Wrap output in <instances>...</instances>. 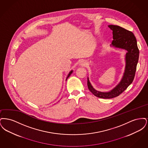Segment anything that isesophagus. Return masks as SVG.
I'll list each match as a JSON object with an SVG mask.
<instances>
[{"mask_svg": "<svg viewBox=\"0 0 148 148\" xmlns=\"http://www.w3.org/2000/svg\"><path fill=\"white\" fill-rule=\"evenodd\" d=\"M86 62H85V61H81L80 62V65H81V66H85L86 65Z\"/></svg>", "mask_w": 148, "mask_h": 148, "instance_id": "1", "label": "esophagus"}]
</instances>
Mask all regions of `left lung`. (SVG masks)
Instances as JSON below:
<instances>
[{
  "instance_id": "obj_1",
  "label": "left lung",
  "mask_w": 148,
  "mask_h": 148,
  "mask_svg": "<svg viewBox=\"0 0 148 148\" xmlns=\"http://www.w3.org/2000/svg\"><path fill=\"white\" fill-rule=\"evenodd\" d=\"M108 27L113 30V40L111 45L127 51L125 56L126 64L125 71L121 81L110 92H101L96 90L92 86L88 77L87 84L89 90L95 97L103 99L113 98L119 96L132 83L139 56L136 39L132 32L118 25H109Z\"/></svg>"
}]
</instances>
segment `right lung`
I'll return each mask as SVG.
<instances>
[{
  "mask_svg": "<svg viewBox=\"0 0 148 148\" xmlns=\"http://www.w3.org/2000/svg\"><path fill=\"white\" fill-rule=\"evenodd\" d=\"M73 73V71H71L70 72H69V74H68V77H66V80H67V79L68 78V77H70V75H71V74Z\"/></svg>",
  "mask_w": 148,
  "mask_h": 148,
  "instance_id": "right-lung-1",
  "label": "right lung"
}]
</instances>
